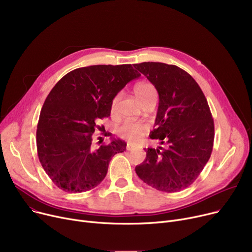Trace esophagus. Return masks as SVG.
Listing matches in <instances>:
<instances>
[{"instance_id":"obj_1","label":"esophagus","mask_w":252,"mask_h":252,"mask_svg":"<svg viewBox=\"0 0 252 252\" xmlns=\"http://www.w3.org/2000/svg\"><path fill=\"white\" fill-rule=\"evenodd\" d=\"M134 149H135V147L133 146V145L127 144V146H126V150H127V151H131V150H134Z\"/></svg>"}]
</instances>
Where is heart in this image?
<instances>
[{
	"label": "heart",
	"instance_id": "1",
	"mask_svg": "<svg viewBox=\"0 0 252 252\" xmlns=\"http://www.w3.org/2000/svg\"><path fill=\"white\" fill-rule=\"evenodd\" d=\"M134 94L141 102V104L145 103L147 100L156 97V91L153 85L147 82H142L137 84L134 87ZM117 99H114L111 105L112 111L115 108ZM148 127L147 126L139 123V122H126L118 129V133L125 139L128 140L129 142H138L145 134L147 133Z\"/></svg>",
	"mask_w": 252,
	"mask_h": 252
}]
</instances>
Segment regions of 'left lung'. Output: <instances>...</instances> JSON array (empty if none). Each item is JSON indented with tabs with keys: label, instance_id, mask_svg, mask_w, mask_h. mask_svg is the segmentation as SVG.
<instances>
[{
	"label": "left lung",
	"instance_id": "8db88e82",
	"mask_svg": "<svg viewBox=\"0 0 252 252\" xmlns=\"http://www.w3.org/2000/svg\"><path fill=\"white\" fill-rule=\"evenodd\" d=\"M134 67L158 92L156 128L150 138L165 145L145 148L146 159L136 173L156 190L179 192L194 183L213 151L215 124L207 100L195 79L176 65L143 62Z\"/></svg>",
	"mask_w": 252,
	"mask_h": 252
}]
</instances>
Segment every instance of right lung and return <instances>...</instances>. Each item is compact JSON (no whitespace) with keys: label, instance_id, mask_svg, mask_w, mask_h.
Masks as SVG:
<instances>
[{"label":"right lung","instance_id":"1","mask_svg":"<svg viewBox=\"0 0 252 252\" xmlns=\"http://www.w3.org/2000/svg\"><path fill=\"white\" fill-rule=\"evenodd\" d=\"M139 76L130 64L92 65L65 74L51 90L38 118L36 148L59 189L81 193L97 187L112 156L126 150V143L119 139L95 149L93 134L101 130L99 119L110 115L117 93Z\"/></svg>","mask_w":252,"mask_h":252}]
</instances>
